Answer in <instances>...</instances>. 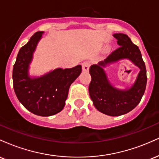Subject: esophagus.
<instances>
[{
    "label": "esophagus",
    "mask_w": 159,
    "mask_h": 159,
    "mask_svg": "<svg viewBox=\"0 0 159 159\" xmlns=\"http://www.w3.org/2000/svg\"><path fill=\"white\" fill-rule=\"evenodd\" d=\"M90 66V63L89 61H84L83 63H82V69H83L84 71L87 72V71L89 70V68Z\"/></svg>",
    "instance_id": "obj_1"
}]
</instances>
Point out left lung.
<instances>
[{
    "mask_svg": "<svg viewBox=\"0 0 159 159\" xmlns=\"http://www.w3.org/2000/svg\"><path fill=\"white\" fill-rule=\"evenodd\" d=\"M114 36L120 46L98 65L90 66L89 93L94 106L100 112L109 116H120L133 110L141 100L147 86V69L139 48L130 38L123 34H115ZM123 58L130 59L141 69L135 84L125 91L116 90L110 84L101 66Z\"/></svg>",
    "mask_w": 159,
    "mask_h": 159,
    "instance_id": "obj_1",
    "label": "left lung"
}]
</instances>
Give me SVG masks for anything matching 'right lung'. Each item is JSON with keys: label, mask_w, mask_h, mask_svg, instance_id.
I'll use <instances>...</instances> for the list:
<instances>
[{"label": "right lung", "mask_w": 159, "mask_h": 159, "mask_svg": "<svg viewBox=\"0 0 159 159\" xmlns=\"http://www.w3.org/2000/svg\"><path fill=\"white\" fill-rule=\"evenodd\" d=\"M43 33L34 34L19 50L13 66L12 81L16 96L25 108L34 114L48 116L63 110L69 87L81 74L82 68L78 65L55 69L41 78H29V63Z\"/></svg>", "instance_id": "right-lung-1"}]
</instances>
